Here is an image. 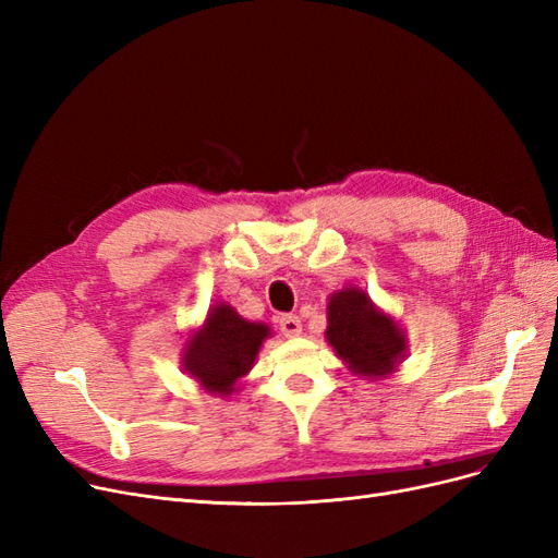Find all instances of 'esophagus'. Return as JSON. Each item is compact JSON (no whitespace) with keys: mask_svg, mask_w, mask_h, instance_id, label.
I'll return each instance as SVG.
<instances>
[{"mask_svg":"<svg viewBox=\"0 0 558 558\" xmlns=\"http://www.w3.org/2000/svg\"><path fill=\"white\" fill-rule=\"evenodd\" d=\"M279 328L286 337H298L302 332V324L295 314H286L279 318Z\"/></svg>","mask_w":558,"mask_h":558,"instance_id":"34e87169","label":"esophagus"}]
</instances>
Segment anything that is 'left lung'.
Instances as JSON below:
<instances>
[{
  "instance_id": "obj_1",
  "label": "left lung",
  "mask_w": 558,
  "mask_h": 558,
  "mask_svg": "<svg viewBox=\"0 0 558 558\" xmlns=\"http://www.w3.org/2000/svg\"><path fill=\"white\" fill-rule=\"evenodd\" d=\"M326 340L337 359L365 379L391 375L408 353L402 328L356 286L330 295Z\"/></svg>"
}]
</instances>
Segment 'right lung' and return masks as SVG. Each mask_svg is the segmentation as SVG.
<instances>
[{"mask_svg":"<svg viewBox=\"0 0 558 558\" xmlns=\"http://www.w3.org/2000/svg\"><path fill=\"white\" fill-rule=\"evenodd\" d=\"M269 326L242 318L226 302L214 305L185 342L181 365L207 393L228 398L253 367Z\"/></svg>","mask_w":558,"mask_h":558,"instance_id":"1","label":"right lung"}]
</instances>
